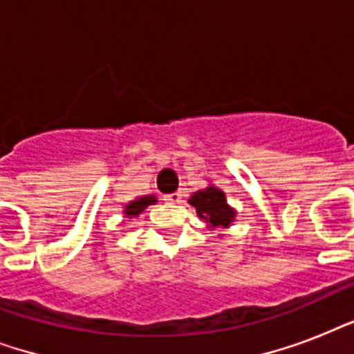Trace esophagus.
<instances>
[{
  "label": "esophagus",
  "instance_id": "esophagus-1",
  "mask_svg": "<svg viewBox=\"0 0 354 354\" xmlns=\"http://www.w3.org/2000/svg\"><path fill=\"white\" fill-rule=\"evenodd\" d=\"M182 196L183 194L180 193V191H176V193L167 194L165 202H169V204H180V202H182Z\"/></svg>",
  "mask_w": 354,
  "mask_h": 354
}]
</instances>
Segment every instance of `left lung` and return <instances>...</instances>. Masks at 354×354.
I'll list each match as a JSON object with an SVG mask.
<instances>
[{"label": "left lung", "instance_id": "left-lung-1", "mask_svg": "<svg viewBox=\"0 0 354 354\" xmlns=\"http://www.w3.org/2000/svg\"><path fill=\"white\" fill-rule=\"evenodd\" d=\"M189 204L196 209V215L204 222H207L209 227H230L235 221V209L227 204L226 194L215 185L202 189L193 193L189 198Z\"/></svg>", "mask_w": 354, "mask_h": 354}]
</instances>
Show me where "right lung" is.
Returning a JSON list of instances; mask_svg holds the SVG:
<instances>
[{"mask_svg":"<svg viewBox=\"0 0 354 354\" xmlns=\"http://www.w3.org/2000/svg\"><path fill=\"white\" fill-rule=\"evenodd\" d=\"M158 200H156L154 194H147V196H141V198H136L132 200L130 204L124 207V215H127V218H133V216L141 215L149 205L156 204Z\"/></svg>","mask_w":354,"mask_h":354,"instance_id":"1","label":"right lung"}]
</instances>
